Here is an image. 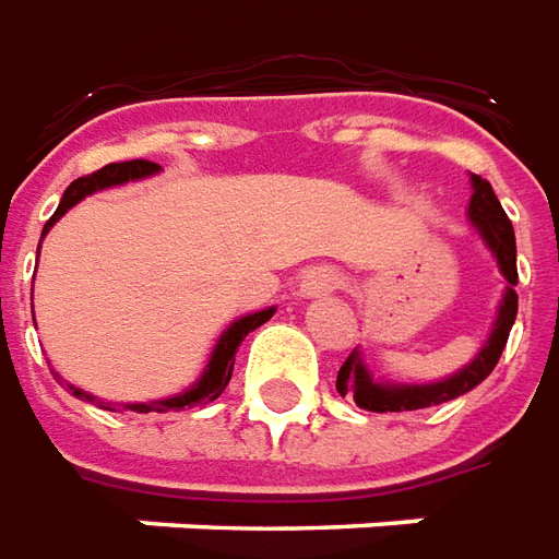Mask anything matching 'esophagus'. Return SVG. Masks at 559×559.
<instances>
[{"label": "esophagus", "instance_id": "34e87169", "mask_svg": "<svg viewBox=\"0 0 559 559\" xmlns=\"http://www.w3.org/2000/svg\"><path fill=\"white\" fill-rule=\"evenodd\" d=\"M340 286V273L331 271V267H310V271L300 276V295L304 298H319V295H328Z\"/></svg>", "mask_w": 559, "mask_h": 559}]
</instances>
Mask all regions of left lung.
Returning a JSON list of instances; mask_svg holds the SVG:
<instances>
[{
  "label": "left lung",
  "mask_w": 559,
  "mask_h": 559,
  "mask_svg": "<svg viewBox=\"0 0 559 559\" xmlns=\"http://www.w3.org/2000/svg\"><path fill=\"white\" fill-rule=\"evenodd\" d=\"M469 186H473V198H469L466 216H469V223L481 237V243L497 259V267H500L502 280H506V292H502L500 304H497V319L490 324L488 340L476 352L473 361L463 364L457 373L437 379V382H388V379H376L373 370L364 361V349L355 346L349 358L340 367V373H336V391H340V397L355 400L367 413H409V409H427V406L461 397V394L473 391L488 379L490 370L500 361L502 349H506V340H509L514 316H518L514 228L488 180H481L478 174H469Z\"/></svg>",
  "instance_id": "8db88e82"
}]
</instances>
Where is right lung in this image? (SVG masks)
I'll return each instance as SVG.
<instances>
[{"mask_svg": "<svg viewBox=\"0 0 559 559\" xmlns=\"http://www.w3.org/2000/svg\"><path fill=\"white\" fill-rule=\"evenodd\" d=\"M162 168L156 162H144V159H132V162H110L105 165L102 171L90 174V177H81V180H74V183L66 189V195L59 201L57 213L50 216L45 223V231H41V240L45 235L57 225V219H62L66 213H69L74 204H81L83 198L93 195V192H102V189H110V186H122V183H132V180H144V177H153V174H159ZM41 249V243H38ZM276 307H267V310H259V312H249V316H240L235 322L225 328L219 340H216V346L210 352L207 358V367L201 370L192 385L180 391V394H171V397H162V400H146V403H120L122 409H132V413H168V409H192V406H204V403H213V400L219 397L228 385V379H231V370H235V355H237V346L243 343V336L249 331H255L259 324H264L271 319ZM35 319V312H33ZM69 391L74 397L81 400H90V403H98L93 394H86L81 388L69 385ZM105 406H114V403H105Z\"/></svg>", "mask_w": 559, "mask_h": 559, "instance_id": "obj_1", "label": "right lung"}]
</instances>
